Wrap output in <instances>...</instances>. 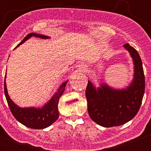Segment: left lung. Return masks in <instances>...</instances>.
I'll return each instance as SVG.
<instances>
[{"label": "left lung", "mask_w": 151, "mask_h": 151, "mask_svg": "<svg viewBox=\"0 0 151 151\" xmlns=\"http://www.w3.org/2000/svg\"><path fill=\"white\" fill-rule=\"evenodd\" d=\"M123 47L130 52L134 63V78L124 90H114L106 85L96 89L88 81L85 96L91 119L104 127L118 126L132 120L139 111L145 93V74L138 52L129 44Z\"/></svg>", "instance_id": "8db88e82"}]
</instances>
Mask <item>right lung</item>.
<instances>
[{
  "mask_svg": "<svg viewBox=\"0 0 151 151\" xmlns=\"http://www.w3.org/2000/svg\"><path fill=\"white\" fill-rule=\"evenodd\" d=\"M31 36L42 38V39L49 38L48 36H44V35L30 33L24 38L23 40L17 45V47L25 42L27 39H28ZM66 83L67 81L62 84L60 89L56 93L55 95L52 98L48 104H45L42 109H36L33 107L20 108L17 106L9 96L5 82H4V93H5L7 103H8L11 112L14 117L19 123L27 127L30 128V129H41L50 126L52 123H54L58 118L59 112L58 105L59 99L60 98L63 91H65Z\"/></svg>",
  "mask_w": 151,
  "mask_h": 151,
  "instance_id": "add662e5",
  "label": "right lung"
}]
</instances>
